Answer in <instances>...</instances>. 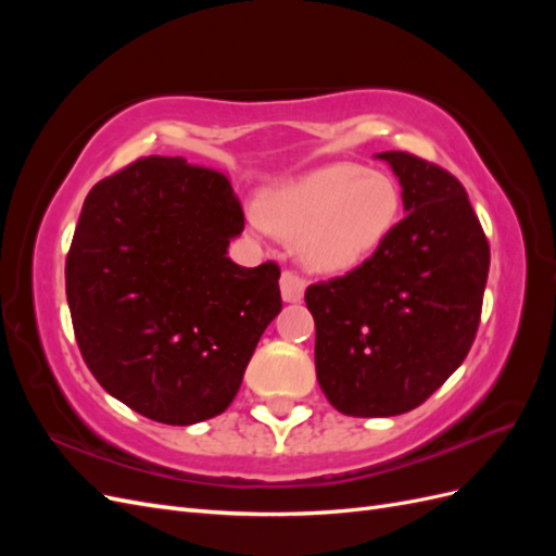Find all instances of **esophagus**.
<instances>
[{
	"mask_svg": "<svg viewBox=\"0 0 556 556\" xmlns=\"http://www.w3.org/2000/svg\"><path fill=\"white\" fill-rule=\"evenodd\" d=\"M304 290H306V282L296 274L285 271L280 276V294H282V301H288V304H299V301L304 299Z\"/></svg>",
	"mask_w": 556,
	"mask_h": 556,
	"instance_id": "esophagus-1",
	"label": "esophagus"
}]
</instances>
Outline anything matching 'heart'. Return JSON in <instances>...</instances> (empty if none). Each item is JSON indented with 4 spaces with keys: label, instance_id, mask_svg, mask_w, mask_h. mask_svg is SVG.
Masks as SVG:
<instances>
[{
    "label": "heart",
    "instance_id": "b5f03b06",
    "mask_svg": "<svg viewBox=\"0 0 556 556\" xmlns=\"http://www.w3.org/2000/svg\"><path fill=\"white\" fill-rule=\"evenodd\" d=\"M394 178L357 164H327L262 194L252 231L294 239V255L313 274H348L362 266L399 223Z\"/></svg>",
    "mask_w": 556,
    "mask_h": 556
}]
</instances>
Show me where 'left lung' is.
<instances>
[{
    "label": "left lung",
    "instance_id": "8db88e82",
    "mask_svg": "<svg viewBox=\"0 0 556 556\" xmlns=\"http://www.w3.org/2000/svg\"><path fill=\"white\" fill-rule=\"evenodd\" d=\"M376 157L399 178L406 217L355 271L306 290L317 382L352 417L408 413L457 371L490 274V243L464 185L399 150Z\"/></svg>",
    "mask_w": 556,
    "mask_h": 556
}]
</instances>
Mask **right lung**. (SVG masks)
<instances>
[{
  "label": "right lung",
  "mask_w": 556,
  "mask_h": 556,
  "mask_svg": "<svg viewBox=\"0 0 556 556\" xmlns=\"http://www.w3.org/2000/svg\"><path fill=\"white\" fill-rule=\"evenodd\" d=\"M243 231L229 180L182 157H146L99 180L66 255L80 355L131 410L188 427L229 408L280 313V268L227 255Z\"/></svg>",
  "instance_id": "right-lung-1"
}]
</instances>
